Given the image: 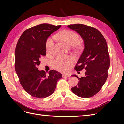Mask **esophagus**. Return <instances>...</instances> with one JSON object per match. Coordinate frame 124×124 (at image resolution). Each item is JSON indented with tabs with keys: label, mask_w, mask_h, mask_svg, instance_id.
Here are the masks:
<instances>
[{
	"label": "esophagus",
	"mask_w": 124,
	"mask_h": 124,
	"mask_svg": "<svg viewBox=\"0 0 124 124\" xmlns=\"http://www.w3.org/2000/svg\"><path fill=\"white\" fill-rule=\"evenodd\" d=\"M70 77V74H64V75H63V78H65V77L68 78V77Z\"/></svg>",
	"instance_id": "esophagus-1"
}]
</instances>
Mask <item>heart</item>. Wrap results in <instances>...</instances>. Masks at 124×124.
<instances>
[{"instance_id":"b5f03b06","label":"heart","mask_w":124,"mask_h":124,"mask_svg":"<svg viewBox=\"0 0 124 124\" xmlns=\"http://www.w3.org/2000/svg\"><path fill=\"white\" fill-rule=\"evenodd\" d=\"M68 46H72L77 44L79 40V36L77 33L70 30H64L56 36ZM55 37L48 38L46 43V50L48 53L53 50ZM72 59L69 57L58 56L53 62V65L55 69L61 72H65L68 71L70 67L72 64Z\"/></svg>"}]
</instances>
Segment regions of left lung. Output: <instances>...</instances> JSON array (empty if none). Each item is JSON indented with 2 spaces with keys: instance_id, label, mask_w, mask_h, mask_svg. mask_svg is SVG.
<instances>
[{
  "instance_id": "8db88e82",
  "label": "left lung",
  "mask_w": 124,
  "mask_h": 124,
  "mask_svg": "<svg viewBox=\"0 0 124 124\" xmlns=\"http://www.w3.org/2000/svg\"><path fill=\"white\" fill-rule=\"evenodd\" d=\"M68 27L77 31L83 39L84 48L74 69H85V77L78 78V85L71 88L77 96L89 98L98 93L106 82L110 65L106 40L95 28L83 24L70 25Z\"/></svg>"
}]
</instances>
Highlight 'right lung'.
Instances as JSON below:
<instances>
[{
	"instance_id": "1",
	"label": "right lung",
	"mask_w": 124,
	"mask_h": 124,
	"mask_svg": "<svg viewBox=\"0 0 124 124\" xmlns=\"http://www.w3.org/2000/svg\"><path fill=\"white\" fill-rule=\"evenodd\" d=\"M59 26L42 24L26 29L18 39L15 51V69L22 87L30 95L43 98L55 91L57 81L62 76L52 70L46 76L37 66L40 59L46 55V41Z\"/></svg>"
}]
</instances>
